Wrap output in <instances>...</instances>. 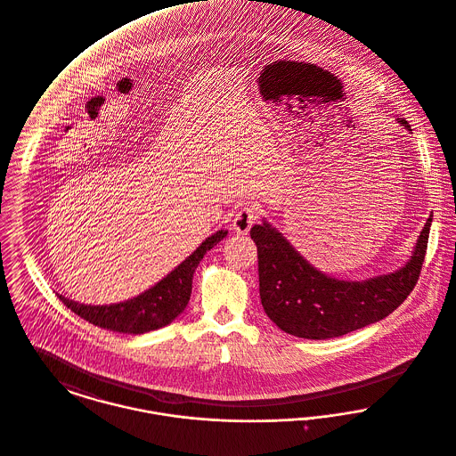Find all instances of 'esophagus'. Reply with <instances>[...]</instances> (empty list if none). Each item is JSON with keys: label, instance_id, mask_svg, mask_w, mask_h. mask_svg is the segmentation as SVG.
Wrapping results in <instances>:
<instances>
[{"label": "esophagus", "instance_id": "34e87169", "mask_svg": "<svg viewBox=\"0 0 456 456\" xmlns=\"http://www.w3.org/2000/svg\"><path fill=\"white\" fill-rule=\"evenodd\" d=\"M258 216H260V207L256 203H246L234 215L232 229L238 234H248L251 225L258 220Z\"/></svg>", "mask_w": 456, "mask_h": 456}]
</instances>
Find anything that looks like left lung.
<instances>
[{
  "instance_id": "obj_1",
  "label": "left lung",
  "mask_w": 456,
  "mask_h": 456,
  "mask_svg": "<svg viewBox=\"0 0 456 456\" xmlns=\"http://www.w3.org/2000/svg\"><path fill=\"white\" fill-rule=\"evenodd\" d=\"M411 131L404 118H398ZM428 218L404 267L367 281H339L312 267L288 240L264 222L249 234L258 251L260 297L268 319L296 338L330 339L393 314L419 281L428 249Z\"/></svg>"
}]
</instances>
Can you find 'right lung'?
Masks as SVG:
<instances>
[{
	"mask_svg": "<svg viewBox=\"0 0 456 456\" xmlns=\"http://www.w3.org/2000/svg\"><path fill=\"white\" fill-rule=\"evenodd\" d=\"M225 236L227 231H216L201 242L179 267L174 268L160 282L133 299L94 306L82 305L61 295H58V297L67 308H70L84 321L113 332L144 334L160 329L184 312L191 297L194 270L203 260L205 253L210 251Z\"/></svg>",
	"mask_w": 456,
	"mask_h": 456,
	"instance_id": "right-lung-1",
	"label": "right lung"
}]
</instances>
